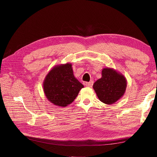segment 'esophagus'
Listing matches in <instances>:
<instances>
[{"label": "esophagus", "instance_id": "esophagus-1", "mask_svg": "<svg viewBox=\"0 0 157 157\" xmlns=\"http://www.w3.org/2000/svg\"><path fill=\"white\" fill-rule=\"evenodd\" d=\"M93 84H94V82L92 81V80H91V81L86 82V84H86V86L87 87H92Z\"/></svg>", "mask_w": 157, "mask_h": 157}]
</instances>
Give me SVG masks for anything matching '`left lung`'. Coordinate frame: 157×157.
I'll use <instances>...</instances> for the list:
<instances>
[{"mask_svg": "<svg viewBox=\"0 0 157 157\" xmlns=\"http://www.w3.org/2000/svg\"><path fill=\"white\" fill-rule=\"evenodd\" d=\"M126 86L124 75L113 68L105 67L101 71V78L94 82L93 88L99 100L111 105L124 96Z\"/></svg>", "mask_w": 157, "mask_h": 157, "instance_id": "obj_1", "label": "left lung"}]
</instances>
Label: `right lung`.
Instances as JSON below:
<instances>
[{
    "mask_svg": "<svg viewBox=\"0 0 157 157\" xmlns=\"http://www.w3.org/2000/svg\"><path fill=\"white\" fill-rule=\"evenodd\" d=\"M83 87V84L75 77L71 63L54 66L43 82L46 98L55 105L61 107L72 103Z\"/></svg>",
    "mask_w": 157,
    "mask_h": 157,
    "instance_id": "add662e5",
    "label": "right lung"
}]
</instances>
